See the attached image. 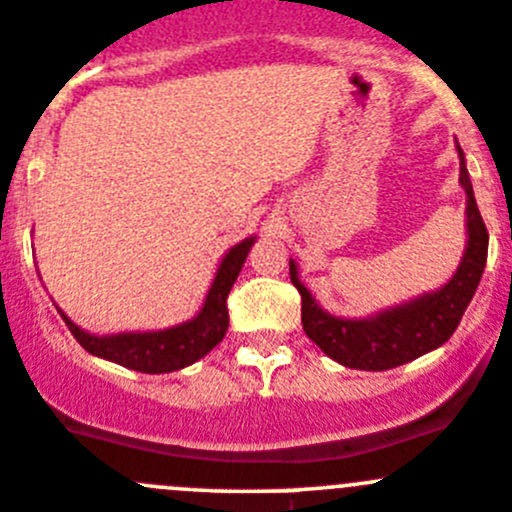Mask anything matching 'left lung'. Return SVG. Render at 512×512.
Segmentation results:
<instances>
[{"mask_svg": "<svg viewBox=\"0 0 512 512\" xmlns=\"http://www.w3.org/2000/svg\"><path fill=\"white\" fill-rule=\"evenodd\" d=\"M458 157L460 185L468 197V207H465L468 245H465L463 260H460L455 275L440 290L425 292L415 300L382 310L377 315L347 320V317L330 315L317 305L312 292L300 282L295 260H290V280L302 297V330L327 357L340 365L372 372L405 365V362L445 345L463 320L465 307L470 305L475 290H478L485 260H488V230H485L478 202H475L460 145Z\"/></svg>", "mask_w": 512, "mask_h": 512, "instance_id": "8db88e82", "label": "left lung"}]
</instances>
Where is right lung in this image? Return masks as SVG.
<instances>
[{
	"mask_svg": "<svg viewBox=\"0 0 512 512\" xmlns=\"http://www.w3.org/2000/svg\"><path fill=\"white\" fill-rule=\"evenodd\" d=\"M252 245H255V237H247V240L237 242V245L222 257L215 280H212L210 292H207L205 297V305H202V310L197 312L192 320L182 322V325L152 332L92 335V332L74 325L62 310H59V315L67 322L74 340H77L89 355L104 357V360L117 362V365L130 367V370L137 372H150V375L182 370V367L192 365V362H197L200 357H205L207 352L225 337L227 325H230L227 295H230L232 285H235L237 275H240L242 265H245L247 260V252H250Z\"/></svg>",
	"mask_w": 512,
	"mask_h": 512,
	"instance_id": "obj_1",
	"label": "right lung"
}]
</instances>
